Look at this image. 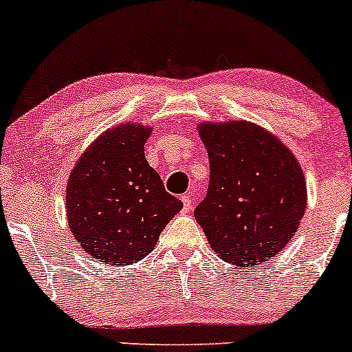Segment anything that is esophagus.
<instances>
[{"label": "esophagus", "mask_w": 352, "mask_h": 352, "mask_svg": "<svg viewBox=\"0 0 352 352\" xmlns=\"http://www.w3.org/2000/svg\"><path fill=\"white\" fill-rule=\"evenodd\" d=\"M180 199H182V204H184V210H185V212H188V210L192 208V204H193L192 197H190V195H182Z\"/></svg>", "instance_id": "esophagus-1"}]
</instances>
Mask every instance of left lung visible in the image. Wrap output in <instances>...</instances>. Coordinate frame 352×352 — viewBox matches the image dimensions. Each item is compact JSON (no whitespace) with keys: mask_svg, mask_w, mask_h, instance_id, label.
Instances as JSON below:
<instances>
[{"mask_svg":"<svg viewBox=\"0 0 352 352\" xmlns=\"http://www.w3.org/2000/svg\"><path fill=\"white\" fill-rule=\"evenodd\" d=\"M199 132L210 184L195 220L227 263L268 261L293 240L305 215L306 182L298 160L276 137L245 120L201 124Z\"/></svg>","mask_w":352,"mask_h":352,"instance_id":"obj_1","label":"left lung"}]
</instances>
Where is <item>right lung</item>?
<instances>
[{"label": "right lung", "instance_id": "add662e5", "mask_svg": "<svg viewBox=\"0 0 352 352\" xmlns=\"http://www.w3.org/2000/svg\"><path fill=\"white\" fill-rule=\"evenodd\" d=\"M151 127L124 124L96 140L67 182V221L86 253L107 265L142 260L184 204L165 192L144 144Z\"/></svg>", "mask_w": 352, "mask_h": 352}]
</instances>
